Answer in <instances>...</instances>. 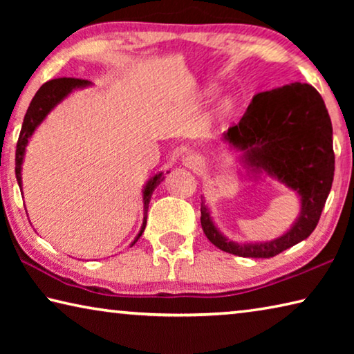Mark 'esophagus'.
Returning a JSON list of instances; mask_svg holds the SVG:
<instances>
[{
    "mask_svg": "<svg viewBox=\"0 0 354 354\" xmlns=\"http://www.w3.org/2000/svg\"><path fill=\"white\" fill-rule=\"evenodd\" d=\"M184 165L187 167V169H190V170H198L200 167H201V158L200 156H196V154H190V156H187V158H185L184 160Z\"/></svg>",
    "mask_w": 354,
    "mask_h": 354,
    "instance_id": "obj_1",
    "label": "esophagus"
}]
</instances>
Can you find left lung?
Wrapping results in <instances>:
<instances>
[{
  "mask_svg": "<svg viewBox=\"0 0 354 354\" xmlns=\"http://www.w3.org/2000/svg\"><path fill=\"white\" fill-rule=\"evenodd\" d=\"M223 140L243 151L242 162L254 178L266 173L295 190L301 211L281 237L242 243L221 234L201 200V226L209 241L241 257H273L308 239L319 223L334 178L333 124L320 93L301 82L257 93Z\"/></svg>",
  "mask_w": 354,
  "mask_h": 354,
  "instance_id": "8db88e82",
  "label": "left lung"
}]
</instances>
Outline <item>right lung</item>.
<instances>
[{
	"label": "right lung",
	"mask_w": 354,
	"mask_h": 354,
	"mask_svg": "<svg viewBox=\"0 0 354 354\" xmlns=\"http://www.w3.org/2000/svg\"><path fill=\"white\" fill-rule=\"evenodd\" d=\"M91 81L87 80H77V77H57V80H51L45 82L41 86L37 93L34 95V98L29 104L25 120H23V127L20 131L19 142H17V151H15V176L19 185L21 187V165H23V158H25V151L28 147V142L31 139L34 131L37 129L39 124L44 122L48 113H50L55 107L61 103L64 98H67L68 95L76 91V88H84L91 86ZM164 181L162 173H158L148 179V183L143 187V223L139 231V234L134 239V242L131 243V247L139 241L142 232L145 231L147 226V212H148V205L149 200H151V195L156 189V185H159Z\"/></svg>",
	"instance_id": "right-lung-1"
}]
</instances>
